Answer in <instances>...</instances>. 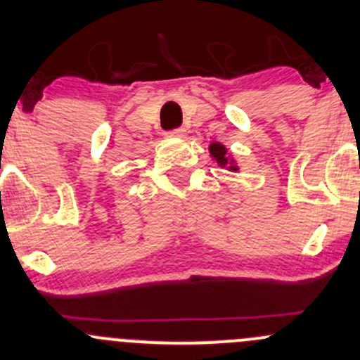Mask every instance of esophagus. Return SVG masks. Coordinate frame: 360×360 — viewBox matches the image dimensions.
Wrapping results in <instances>:
<instances>
[{
	"instance_id": "1",
	"label": "esophagus",
	"mask_w": 360,
	"mask_h": 360,
	"mask_svg": "<svg viewBox=\"0 0 360 360\" xmlns=\"http://www.w3.org/2000/svg\"><path fill=\"white\" fill-rule=\"evenodd\" d=\"M170 137H184L186 136V130L184 129H176V130H170L169 132Z\"/></svg>"
}]
</instances>
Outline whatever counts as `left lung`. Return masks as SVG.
I'll return each mask as SVG.
<instances>
[{"label": "left lung", "instance_id": "obj_1", "mask_svg": "<svg viewBox=\"0 0 360 360\" xmlns=\"http://www.w3.org/2000/svg\"><path fill=\"white\" fill-rule=\"evenodd\" d=\"M209 153H210V157L216 160L217 165L226 167V169L231 170V172H237V170H238L237 163H235V160L231 158L230 155H228V150H226V146H224V144L210 143Z\"/></svg>", "mask_w": 360, "mask_h": 360}]
</instances>
